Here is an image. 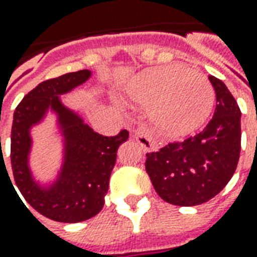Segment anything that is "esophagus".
<instances>
[{
  "instance_id": "1",
  "label": "esophagus",
  "mask_w": 257,
  "mask_h": 257,
  "mask_svg": "<svg viewBox=\"0 0 257 257\" xmlns=\"http://www.w3.org/2000/svg\"><path fill=\"white\" fill-rule=\"evenodd\" d=\"M135 139L136 142L141 145L145 150L147 152H150V150H154L156 149V142L153 141V138H152V135L147 132L146 128H143V126H139V128L135 131Z\"/></svg>"
}]
</instances>
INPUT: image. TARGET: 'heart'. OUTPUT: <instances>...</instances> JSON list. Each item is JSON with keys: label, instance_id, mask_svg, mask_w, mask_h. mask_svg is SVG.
Listing matches in <instances>:
<instances>
[{"label": "heart", "instance_id": "obj_1", "mask_svg": "<svg viewBox=\"0 0 257 257\" xmlns=\"http://www.w3.org/2000/svg\"><path fill=\"white\" fill-rule=\"evenodd\" d=\"M129 98L149 104V118L161 134L179 138L193 134L211 114L216 94L203 75L182 65L141 73L129 87Z\"/></svg>", "mask_w": 257, "mask_h": 257}]
</instances>
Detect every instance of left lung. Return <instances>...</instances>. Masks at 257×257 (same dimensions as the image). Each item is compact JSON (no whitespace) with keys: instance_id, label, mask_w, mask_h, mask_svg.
<instances>
[{"instance_id":"left-lung-1","label":"left lung","mask_w":257,"mask_h":257,"mask_svg":"<svg viewBox=\"0 0 257 257\" xmlns=\"http://www.w3.org/2000/svg\"><path fill=\"white\" fill-rule=\"evenodd\" d=\"M214 115L203 131L181 142H170L146 153V171L154 189L167 203L197 206L222 191L234 175L241 153V110L216 76Z\"/></svg>"}]
</instances>
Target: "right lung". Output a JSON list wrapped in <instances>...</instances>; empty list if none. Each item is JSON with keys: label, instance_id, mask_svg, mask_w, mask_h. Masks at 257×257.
I'll use <instances>...</instances> for the list:
<instances>
[{"label": "right lung", "instance_id": "1", "mask_svg": "<svg viewBox=\"0 0 257 257\" xmlns=\"http://www.w3.org/2000/svg\"><path fill=\"white\" fill-rule=\"evenodd\" d=\"M89 76L90 71L83 69L44 80L29 91L14 112L11 166L15 184L36 211L54 221H85L103 209L116 150L129 138L126 129L115 136L97 134L61 104L60 94L82 85ZM48 106L59 112L67 153L60 181L50 191H43L33 182L28 171V128L40 120Z\"/></svg>", "mask_w": 257, "mask_h": 257}]
</instances>
